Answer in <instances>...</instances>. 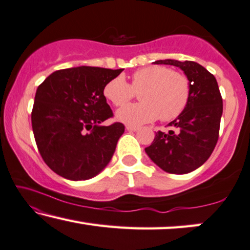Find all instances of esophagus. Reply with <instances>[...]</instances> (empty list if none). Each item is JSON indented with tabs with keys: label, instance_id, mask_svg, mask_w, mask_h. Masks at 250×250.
Returning a JSON list of instances; mask_svg holds the SVG:
<instances>
[{
	"label": "esophagus",
	"instance_id": "obj_1",
	"mask_svg": "<svg viewBox=\"0 0 250 250\" xmlns=\"http://www.w3.org/2000/svg\"><path fill=\"white\" fill-rule=\"evenodd\" d=\"M125 129L128 130V131H137V130H139V126H136V125H125Z\"/></svg>",
	"mask_w": 250,
	"mask_h": 250
}]
</instances>
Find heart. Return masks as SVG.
<instances>
[{
	"mask_svg": "<svg viewBox=\"0 0 250 250\" xmlns=\"http://www.w3.org/2000/svg\"><path fill=\"white\" fill-rule=\"evenodd\" d=\"M139 93L140 103L120 108L117 118L125 124L139 125L160 118L171 121L188 106L191 83L184 73L164 65H149L136 70L130 83L122 76L106 83L103 94L115 106H124Z\"/></svg>",
	"mask_w": 250,
	"mask_h": 250,
	"instance_id": "b5f03b06",
	"label": "heart"
}]
</instances>
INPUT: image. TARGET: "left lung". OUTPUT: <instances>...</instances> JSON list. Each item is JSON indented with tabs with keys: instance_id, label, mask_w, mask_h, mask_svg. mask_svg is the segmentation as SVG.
I'll return each instance as SVG.
<instances>
[{
	"instance_id": "1",
	"label": "left lung",
	"mask_w": 250,
	"mask_h": 250,
	"mask_svg": "<svg viewBox=\"0 0 250 250\" xmlns=\"http://www.w3.org/2000/svg\"><path fill=\"white\" fill-rule=\"evenodd\" d=\"M156 64H170L184 70L191 83L188 106L168 124L177 129L156 132L145 152L165 172L185 174L196 170L209 159L219 139L223 102L216 79L194 61L160 60Z\"/></svg>"
}]
</instances>
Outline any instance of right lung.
Here are the masks:
<instances>
[{
	"label": "right lung",
	"mask_w": 250,
	"mask_h": 250,
	"mask_svg": "<svg viewBox=\"0 0 250 250\" xmlns=\"http://www.w3.org/2000/svg\"><path fill=\"white\" fill-rule=\"evenodd\" d=\"M124 69L58 70L38 86L31 111L37 148L56 174L78 181L97 175L113 156L125 125L113 122L103 88Z\"/></svg>",
	"instance_id": "add662e5"
}]
</instances>
